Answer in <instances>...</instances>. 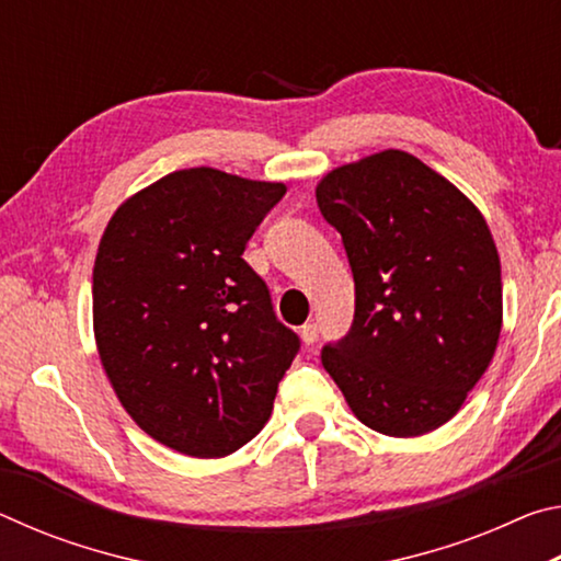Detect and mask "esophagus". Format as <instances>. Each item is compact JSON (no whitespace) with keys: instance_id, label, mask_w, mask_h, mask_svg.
Instances as JSON below:
<instances>
[{"instance_id":"34e87169","label":"esophagus","mask_w":561,"mask_h":561,"mask_svg":"<svg viewBox=\"0 0 561 561\" xmlns=\"http://www.w3.org/2000/svg\"><path fill=\"white\" fill-rule=\"evenodd\" d=\"M299 336H301V341L307 346H311L317 341V336H319V329H317V324H304L301 329H299Z\"/></svg>"}]
</instances>
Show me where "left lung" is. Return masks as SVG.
Segmentation results:
<instances>
[{"label":"left lung","instance_id":"left-lung-1","mask_svg":"<svg viewBox=\"0 0 561 561\" xmlns=\"http://www.w3.org/2000/svg\"><path fill=\"white\" fill-rule=\"evenodd\" d=\"M344 242L356 309L321 364L360 423L413 438L448 423L488 371L502 329L497 247L450 180L403 150L317 185Z\"/></svg>","mask_w":561,"mask_h":561}]
</instances>
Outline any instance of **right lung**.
Returning <instances> with one entry per match:
<instances>
[{"label":"right lung","mask_w":561,"mask_h":561,"mask_svg":"<svg viewBox=\"0 0 561 561\" xmlns=\"http://www.w3.org/2000/svg\"><path fill=\"white\" fill-rule=\"evenodd\" d=\"M287 187L175 170L113 213L93 264V334L128 415L190 458H225L270 421L301 346L242 260Z\"/></svg>","instance_id":"add662e5"}]
</instances>
